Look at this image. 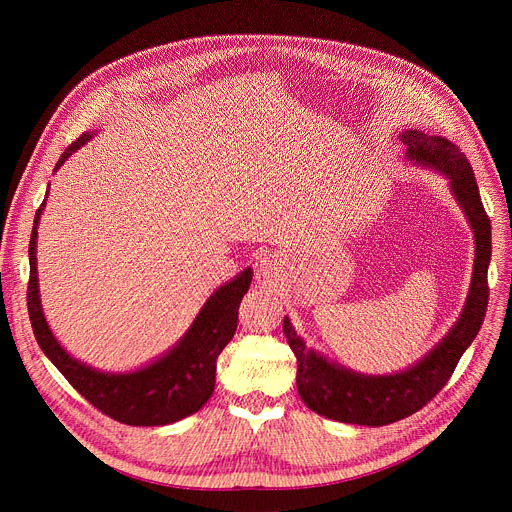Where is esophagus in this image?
Listing matches in <instances>:
<instances>
[{"label":"esophagus","mask_w":512,"mask_h":512,"mask_svg":"<svg viewBox=\"0 0 512 512\" xmlns=\"http://www.w3.org/2000/svg\"><path fill=\"white\" fill-rule=\"evenodd\" d=\"M271 267H273V263H271V261H267V263H265V273H269V271H271Z\"/></svg>","instance_id":"esophagus-1"}]
</instances>
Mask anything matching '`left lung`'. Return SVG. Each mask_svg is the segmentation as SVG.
<instances>
[{
    "mask_svg": "<svg viewBox=\"0 0 512 512\" xmlns=\"http://www.w3.org/2000/svg\"><path fill=\"white\" fill-rule=\"evenodd\" d=\"M407 158L421 166L440 170L450 178L452 192L464 208L476 239V259L466 308L448 332L415 367L387 377L358 375L328 362L306 348L296 336L289 318L283 320V334L298 358V393L304 403L334 421L356 425H389L425 407L450 381L458 360L476 338L488 306V263L492 253L490 218L482 206L470 162L458 145L440 135H425L417 129L401 133Z\"/></svg>",
    "mask_w": 512,
    "mask_h": 512,
    "instance_id": "1",
    "label": "left lung"
}]
</instances>
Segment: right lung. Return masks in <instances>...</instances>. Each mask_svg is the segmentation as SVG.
I'll use <instances>...</instances> for the list:
<instances>
[{"label":"right lung","instance_id":"obj_1","mask_svg":"<svg viewBox=\"0 0 512 512\" xmlns=\"http://www.w3.org/2000/svg\"><path fill=\"white\" fill-rule=\"evenodd\" d=\"M91 137V133H83L77 141H72L56 162V170ZM44 204L46 198L36 210L28 251V314L42 352L95 409L119 423L145 427L168 425L196 413L214 391L216 358L235 336L239 304L251 285V269L214 291L186 336L164 358H158L150 367L135 373H99L64 352L42 314L36 269V229Z\"/></svg>","mask_w":512,"mask_h":512}]
</instances>
